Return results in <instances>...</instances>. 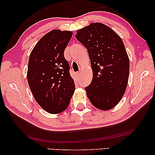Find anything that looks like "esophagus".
Segmentation results:
<instances>
[{"label":"esophagus","mask_w":155,"mask_h":155,"mask_svg":"<svg viewBox=\"0 0 155 155\" xmlns=\"http://www.w3.org/2000/svg\"><path fill=\"white\" fill-rule=\"evenodd\" d=\"M76 75H77L78 77H80V71H79V72H78V73H76Z\"/></svg>","instance_id":"obj_1"}]
</instances>
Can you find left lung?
Returning <instances> with one entry per match:
<instances>
[{"label": "left lung", "mask_w": 155, "mask_h": 155, "mask_svg": "<svg viewBox=\"0 0 155 155\" xmlns=\"http://www.w3.org/2000/svg\"><path fill=\"white\" fill-rule=\"evenodd\" d=\"M75 37L87 49L93 72L85 87L97 109L109 110L124 96L129 77V58L120 37L102 23H92L77 31Z\"/></svg>", "instance_id": "left-lung-1"}]
</instances>
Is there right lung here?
<instances>
[{
    "label": "right lung",
    "instance_id": "1",
    "mask_svg": "<svg viewBox=\"0 0 155 155\" xmlns=\"http://www.w3.org/2000/svg\"><path fill=\"white\" fill-rule=\"evenodd\" d=\"M72 35L71 31H51L38 41L29 56V86L37 103L50 114L66 109L75 89L64 57Z\"/></svg>",
    "mask_w": 155,
    "mask_h": 155
}]
</instances>
